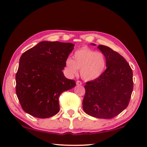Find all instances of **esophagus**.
<instances>
[{
  "label": "esophagus",
  "mask_w": 147,
  "mask_h": 147,
  "mask_svg": "<svg viewBox=\"0 0 147 147\" xmlns=\"http://www.w3.org/2000/svg\"><path fill=\"white\" fill-rule=\"evenodd\" d=\"M76 84H77V85H82V82H80V81H77Z\"/></svg>",
  "instance_id": "obj_1"
}]
</instances>
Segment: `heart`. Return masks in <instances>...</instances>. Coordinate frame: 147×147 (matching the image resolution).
<instances>
[{
    "mask_svg": "<svg viewBox=\"0 0 147 147\" xmlns=\"http://www.w3.org/2000/svg\"><path fill=\"white\" fill-rule=\"evenodd\" d=\"M106 67V59L102 53L83 47L74 53L73 59L65 60V69L70 76H74L80 70L81 77L86 81L98 78Z\"/></svg>",
    "mask_w": 147,
    "mask_h": 147,
    "instance_id": "obj_1",
    "label": "heart"
}]
</instances>
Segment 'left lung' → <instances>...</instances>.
<instances>
[{"label":"left lung","instance_id":"obj_1","mask_svg":"<svg viewBox=\"0 0 147 147\" xmlns=\"http://www.w3.org/2000/svg\"><path fill=\"white\" fill-rule=\"evenodd\" d=\"M97 48L105 57L107 69L98 78L86 83L83 109L91 117L111 119L129 104L134 86L132 70L117 52L104 45Z\"/></svg>","mask_w":147,"mask_h":147}]
</instances>
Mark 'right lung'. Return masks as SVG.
<instances>
[{
    "label": "right lung",
    "instance_id": "right-lung-1",
    "mask_svg": "<svg viewBox=\"0 0 147 147\" xmlns=\"http://www.w3.org/2000/svg\"><path fill=\"white\" fill-rule=\"evenodd\" d=\"M74 47L71 43L42 41L21 55L16 74V92L25 112L39 118L59 112L61 93L76 84L63 72Z\"/></svg>",
    "mask_w": 147,
    "mask_h": 147
}]
</instances>
